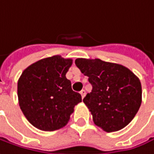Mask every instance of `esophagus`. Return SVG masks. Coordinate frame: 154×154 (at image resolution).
<instances>
[{
	"mask_svg": "<svg viewBox=\"0 0 154 154\" xmlns=\"http://www.w3.org/2000/svg\"><path fill=\"white\" fill-rule=\"evenodd\" d=\"M80 94H81L82 98L84 99V98H85V90H82V91H80Z\"/></svg>",
	"mask_w": 154,
	"mask_h": 154,
	"instance_id": "obj_1",
	"label": "esophagus"
}]
</instances>
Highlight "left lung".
Instances as JSON below:
<instances>
[{"label": "left lung", "mask_w": 154, "mask_h": 154, "mask_svg": "<svg viewBox=\"0 0 154 154\" xmlns=\"http://www.w3.org/2000/svg\"><path fill=\"white\" fill-rule=\"evenodd\" d=\"M75 63L92 85L83 101L92 115L93 122L106 132L127 126L142 102L138 77L122 65L100 59L77 58Z\"/></svg>", "instance_id": "8db88e82"}]
</instances>
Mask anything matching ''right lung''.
Wrapping results in <instances>:
<instances>
[{"label":"right lung","mask_w":154,"mask_h":154,"mask_svg":"<svg viewBox=\"0 0 154 154\" xmlns=\"http://www.w3.org/2000/svg\"><path fill=\"white\" fill-rule=\"evenodd\" d=\"M71 59L54 55L41 59L26 68L17 82L18 102L31 124L44 131L64 127L74 107L82 101L72 90L66 73Z\"/></svg>","instance_id":"1"}]
</instances>
